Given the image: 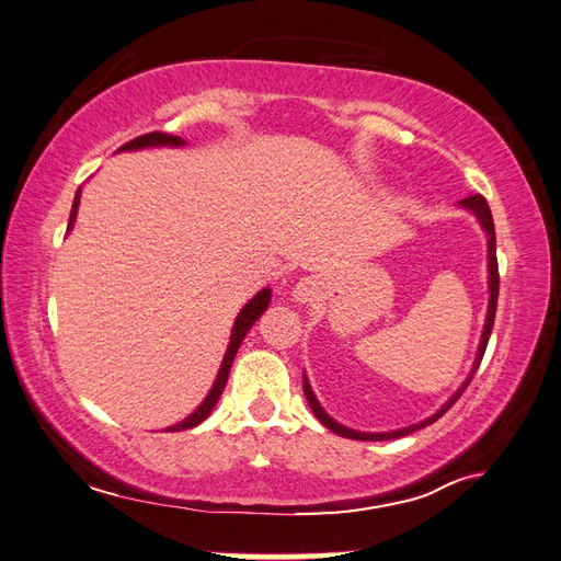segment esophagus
<instances>
[{
	"mask_svg": "<svg viewBox=\"0 0 561 561\" xmlns=\"http://www.w3.org/2000/svg\"><path fill=\"white\" fill-rule=\"evenodd\" d=\"M318 294V284H316V279H311V277H304V279H299L294 284V289H291V296L299 304H308V301H313V296Z\"/></svg>",
	"mask_w": 561,
	"mask_h": 561,
	"instance_id": "esophagus-1",
	"label": "esophagus"
}]
</instances>
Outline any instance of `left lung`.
<instances>
[{
	"instance_id": "obj_1",
	"label": "left lung",
	"mask_w": 561,
	"mask_h": 561,
	"mask_svg": "<svg viewBox=\"0 0 561 561\" xmlns=\"http://www.w3.org/2000/svg\"><path fill=\"white\" fill-rule=\"evenodd\" d=\"M460 207H465V209H470L474 217L480 219V224H482V229L486 231V236H490V241H486V248H490V311H486V323H484V332H482V342H480V350H478V359H474V368H472V374L478 371L480 368V362H482V356H484V350H486V342H490V335H492V328H494V316H496V299H499V262H496V238H494V219H492V211H490V205H486V199L482 197V195H470V197H465V199H460ZM472 374H470V378L465 380L462 383V388L456 392V396H453L444 408H440L432 420H426V422H422V424H412V426H404V428H398V432H386V434H364V432H354V428H347V426H342V424H337L335 420H332V416L320 408V402L316 400V396H313V390H311V386H308V380H304V392H306V400H308V404H311V410H313V414L318 416L320 422H323L330 432H335L337 436H344V438H354V440H390V438H400V436H408V434H412V432H416V428H422V426H426V424H432V422H436L440 414H446L448 412V408H453V402H456L460 396H462V390L468 388V383L472 380Z\"/></svg>"
}]
</instances>
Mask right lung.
Listing matches in <instances>:
<instances>
[{
  "label": "right lung",
  "mask_w": 561,
  "mask_h": 561,
  "mask_svg": "<svg viewBox=\"0 0 561 561\" xmlns=\"http://www.w3.org/2000/svg\"><path fill=\"white\" fill-rule=\"evenodd\" d=\"M181 145H185V141H183L181 137H173V135H165V133H149V135H141V137H137V139H133V141H127V145H123V147H121V151H127V149H141V147H181ZM77 209H79V190H77L75 205H71V211H69V226H67V231L71 229V226H75ZM270 296H272V291H270V289H262V291L255 296V299H250V301L243 306V311L238 313L236 323H233L229 350H226V356H224L221 368H219V376H217V380H214V386H211V390H209V396L205 398V402H202L199 408H197L193 414L187 416L185 422L171 426L169 432H185V428H193V426H197L199 422H205V420H207L209 412L214 410V404H217L219 396L224 392L226 380H229V371H231L233 356H236L238 347H241V342H243V337H245V332L255 325V320H257L262 313H265V308H267V304H270Z\"/></svg>",
  "instance_id": "right-lung-1"
}]
</instances>
